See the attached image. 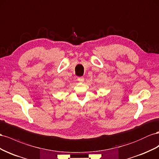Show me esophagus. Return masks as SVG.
Listing matches in <instances>:
<instances>
[{"label":"esophagus","instance_id":"obj_1","mask_svg":"<svg viewBox=\"0 0 159 159\" xmlns=\"http://www.w3.org/2000/svg\"><path fill=\"white\" fill-rule=\"evenodd\" d=\"M77 80H78V81H79V82L83 83V81L84 80V79L83 76H80V77H78V78H77Z\"/></svg>","mask_w":159,"mask_h":159}]
</instances>
